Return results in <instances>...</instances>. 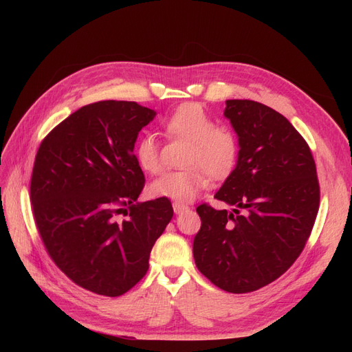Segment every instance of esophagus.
<instances>
[{
    "label": "esophagus",
    "instance_id": "1",
    "mask_svg": "<svg viewBox=\"0 0 352 352\" xmlns=\"http://www.w3.org/2000/svg\"><path fill=\"white\" fill-rule=\"evenodd\" d=\"M188 208H189V207H188L186 204H182V202H173V210H175L176 214H180V212L186 211Z\"/></svg>",
    "mask_w": 352,
    "mask_h": 352
}]
</instances>
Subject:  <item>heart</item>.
I'll return each mask as SVG.
<instances>
[{"label":"heart","instance_id":"1","mask_svg":"<svg viewBox=\"0 0 352 352\" xmlns=\"http://www.w3.org/2000/svg\"><path fill=\"white\" fill-rule=\"evenodd\" d=\"M172 140L188 142L185 170L167 172L150 185V194L176 202L195 199L210 185V176L228 177L236 166L239 142L228 126H216L210 114L195 102L177 107L163 123ZM136 163L144 172L155 175L162 170L160 145L155 136L145 133L135 146Z\"/></svg>","mask_w":352,"mask_h":352}]
</instances>
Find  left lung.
<instances>
[{
    "mask_svg": "<svg viewBox=\"0 0 352 352\" xmlns=\"http://www.w3.org/2000/svg\"><path fill=\"white\" fill-rule=\"evenodd\" d=\"M225 117L239 155L214 198L201 204L194 260L211 283L232 294L272 283L300 257L314 226L320 188L310 146L280 113L251 100H228Z\"/></svg>",
    "mask_w": 352,
    "mask_h": 352,
    "instance_id": "left-lung-1",
    "label": "left lung"
}]
</instances>
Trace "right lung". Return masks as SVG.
I'll list each match as a JSON object with an SVG mask.
<instances>
[{"label": "right lung", "instance_id": "add662e5", "mask_svg": "<svg viewBox=\"0 0 352 352\" xmlns=\"http://www.w3.org/2000/svg\"><path fill=\"white\" fill-rule=\"evenodd\" d=\"M155 111L133 101L79 109L41 142L30 202L50 257L74 283L119 296L140 282L173 217L167 198L136 202L145 177L135 142ZM123 212L129 215L120 221Z\"/></svg>", "mask_w": 352, "mask_h": 352}]
</instances>
